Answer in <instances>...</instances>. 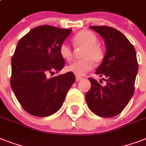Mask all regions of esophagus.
Instances as JSON below:
<instances>
[{"instance_id": "34e87169", "label": "esophagus", "mask_w": 146, "mask_h": 146, "mask_svg": "<svg viewBox=\"0 0 146 146\" xmlns=\"http://www.w3.org/2000/svg\"><path fill=\"white\" fill-rule=\"evenodd\" d=\"M82 80V77H80V76H76V81L78 82V81H80V80Z\"/></svg>"}]
</instances>
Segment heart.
Masks as SVG:
<instances>
[{
    "instance_id": "heart-1",
    "label": "heart",
    "mask_w": 146,
    "mask_h": 146,
    "mask_svg": "<svg viewBox=\"0 0 146 146\" xmlns=\"http://www.w3.org/2000/svg\"><path fill=\"white\" fill-rule=\"evenodd\" d=\"M72 41L75 46L84 48L82 54L83 59L76 60L69 64L66 66V70L76 76H83L92 69V60L95 63H100L103 60L104 50L99 44H97V36L91 31H80L73 36ZM59 53L62 58L67 61L72 60V50L66 43H62L60 44Z\"/></svg>"
}]
</instances>
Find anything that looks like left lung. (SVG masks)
<instances>
[{"mask_svg":"<svg viewBox=\"0 0 146 146\" xmlns=\"http://www.w3.org/2000/svg\"><path fill=\"white\" fill-rule=\"evenodd\" d=\"M104 40L106 54L96 74L104 76L106 84L102 86L89 78L91 89L86 94L89 109L102 117H112L125 108L135 90L138 73L136 50L123 33L106 26L89 27Z\"/></svg>","mask_w":146,"mask_h":146,"instance_id":"obj_1","label":"left lung"}]
</instances>
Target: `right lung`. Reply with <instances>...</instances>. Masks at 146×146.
Returning a JSON list of instances; mask_svg holds the SVG:
<instances>
[{
  "mask_svg": "<svg viewBox=\"0 0 146 146\" xmlns=\"http://www.w3.org/2000/svg\"><path fill=\"white\" fill-rule=\"evenodd\" d=\"M71 29L51 26L33 29L19 40L11 60L10 86L26 112L48 117L57 112L76 81L72 72L48 78L65 65L59 48Z\"/></svg>",
  "mask_w": 146,
  "mask_h": 146,
  "instance_id": "right-lung-1",
  "label": "right lung"
}]
</instances>
